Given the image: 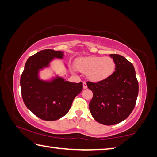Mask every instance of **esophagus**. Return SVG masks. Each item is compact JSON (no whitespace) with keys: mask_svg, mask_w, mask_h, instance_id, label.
<instances>
[{"mask_svg":"<svg viewBox=\"0 0 157 157\" xmlns=\"http://www.w3.org/2000/svg\"><path fill=\"white\" fill-rule=\"evenodd\" d=\"M83 88H84V89L87 88V85H86V82H83Z\"/></svg>","mask_w":157,"mask_h":157,"instance_id":"obj_1","label":"esophagus"}]
</instances>
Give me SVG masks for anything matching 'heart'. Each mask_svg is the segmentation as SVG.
Returning <instances> with one entry per match:
<instances>
[{
	"label": "heart",
	"mask_w": 157,
	"mask_h": 157,
	"mask_svg": "<svg viewBox=\"0 0 157 157\" xmlns=\"http://www.w3.org/2000/svg\"><path fill=\"white\" fill-rule=\"evenodd\" d=\"M75 67L82 73H86L92 82H100L108 78L114 73L116 62L110 57H86L79 58Z\"/></svg>",
	"instance_id": "obj_1"
}]
</instances>
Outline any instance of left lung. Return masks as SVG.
<instances>
[{
	"label": "left lung",
	"instance_id": "left-lung-1",
	"mask_svg": "<svg viewBox=\"0 0 157 157\" xmlns=\"http://www.w3.org/2000/svg\"><path fill=\"white\" fill-rule=\"evenodd\" d=\"M116 71L104 80L86 82L93 91L89 109L94 118L105 125L121 123L134 109L139 94V82L132 63L120 55L111 54Z\"/></svg>",
	"mask_w": 157,
	"mask_h": 157
}]
</instances>
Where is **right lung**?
I'll list each match as a JSON object with an SVG mask.
<instances>
[{
  "label": "right lung",
  "mask_w": 157,
  "mask_h": 157,
  "mask_svg": "<svg viewBox=\"0 0 157 157\" xmlns=\"http://www.w3.org/2000/svg\"><path fill=\"white\" fill-rule=\"evenodd\" d=\"M62 51L46 49L30 57L21 76L23 100L34 115L44 121H56L68 112L73 101L82 91V82L73 83L57 78L52 82L40 80L39 70L53 58H62Z\"/></svg>",
  "instance_id": "add662e5"
}]
</instances>
